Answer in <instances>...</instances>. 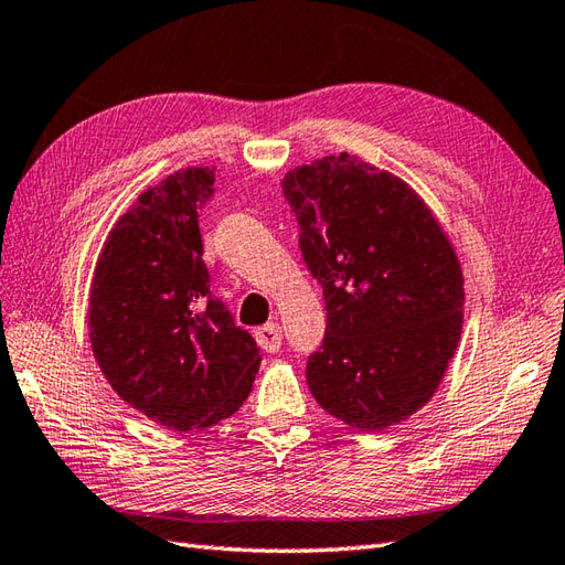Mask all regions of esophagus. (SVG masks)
Returning a JSON list of instances; mask_svg holds the SVG:
<instances>
[{
  "mask_svg": "<svg viewBox=\"0 0 565 565\" xmlns=\"http://www.w3.org/2000/svg\"><path fill=\"white\" fill-rule=\"evenodd\" d=\"M255 337H257V344L269 353H277L281 349V327H279V322H267L265 327H259Z\"/></svg>",
  "mask_w": 565,
  "mask_h": 565,
  "instance_id": "esophagus-1",
  "label": "esophagus"
}]
</instances>
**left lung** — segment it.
<instances>
[{
  "label": "left lung",
  "mask_w": 565,
  "mask_h": 565,
  "mask_svg": "<svg viewBox=\"0 0 565 565\" xmlns=\"http://www.w3.org/2000/svg\"><path fill=\"white\" fill-rule=\"evenodd\" d=\"M281 188L327 308L312 397L353 428L395 426L433 397L462 334L448 235L404 180L351 153L288 170Z\"/></svg>",
  "instance_id": "left-lung-1"
}]
</instances>
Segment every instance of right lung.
<instances>
[{"label": "right lung", "instance_id": "obj_1", "mask_svg": "<svg viewBox=\"0 0 565 565\" xmlns=\"http://www.w3.org/2000/svg\"><path fill=\"white\" fill-rule=\"evenodd\" d=\"M214 168H185L120 216L96 262L90 349L110 387L168 430L209 428L241 409L259 369L250 332L209 288L200 209Z\"/></svg>", "mask_w": 565, "mask_h": 565}]
</instances>
